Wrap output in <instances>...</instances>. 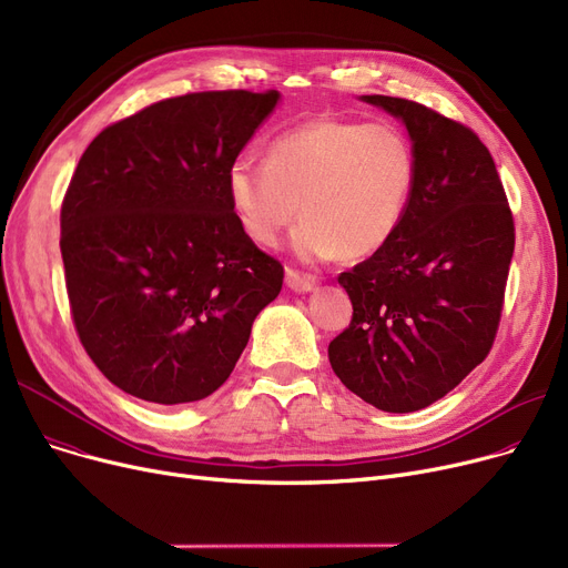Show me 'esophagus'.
Listing matches in <instances>:
<instances>
[{
	"instance_id": "34e87169",
	"label": "esophagus",
	"mask_w": 568,
	"mask_h": 568,
	"mask_svg": "<svg viewBox=\"0 0 568 568\" xmlns=\"http://www.w3.org/2000/svg\"><path fill=\"white\" fill-rule=\"evenodd\" d=\"M285 283L294 292H311L320 283V278L313 276V274L296 272V268H287V272H285Z\"/></svg>"
}]
</instances>
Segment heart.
<instances>
[{"mask_svg":"<svg viewBox=\"0 0 568 568\" xmlns=\"http://www.w3.org/2000/svg\"><path fill=\"white\" fill-rule=\"evenodd\" d=\"M416 186V154L394 124L322 116L268 142L266 163L239 156L227 195L242 230L276 246L302 212L294 248L306 260H362L392 242Z\"/></svg>","mask_w":568,"mask_h":568,"instance_id":"heart-1","label":"heart"}]
</instances>
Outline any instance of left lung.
Here are the masks:
<instances>
[{"instance_id": "1", "label": "left lung", "mask_w": 568, "mask_h": 568, "mask_svg": "<svg viewBox=\"0 0 568 568\" xmlns=\"http://www.w3.org/2000/svg\"><path fill=\"white\" fill-rule=\"evenodd\" d=\"M364 101L405 122L416 186L392 242L338 276L352 320L329 343V362L352 394L403 414L444 398L493 349L516 225L469 126L407 99Z\"/></svg>"}]
</instances>
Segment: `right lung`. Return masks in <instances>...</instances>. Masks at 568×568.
Here are the masks:
<instances>
[{
	"mask_svg": "<svg viewBox=\"0 0 568 568\" xmlns=\"http://www.w3.org/2000/svg\"><path fill=\"white\" fill-rule=\"evenodd\" d=\"M276 89L163 99L105 126L67 189L59 248L89 359L159 405L212 396L242 356L283 264L239 225L227 170Z\"/></svg>",
	"mask_w": 568,
	"mask_h": 568,
	"instance_id": "add662e5",
	"label": "right lung"
}]
</instances>
